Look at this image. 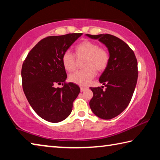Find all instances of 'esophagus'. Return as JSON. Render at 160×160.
Here are the masks:
<instances>
[{"label":"esophagus","mask_w":160,"mask_h":160,"mask_svg":"<svg viewBox=\"0 0 160 160\" xmlns=\"http://www.w3.org/2000/svg\"><path fill=\"white\" fill-rule=\"evenodd\" d=\"M87 88H85V87H80V91L81 92H84L85 90H87Z\"/></svg>","instance_id":"esophagus-1"}]
</instances>
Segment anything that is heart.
Here are the masks:
<instances>
[{"instance_id":"b5f03b06","label":"heart","mask_w":160,"mask_h":160,"mask_svg":"<svg viewBox=\"0 0 160 160\" xmlns=\"http://www.w3.org/2000/svg\"><path fill=\"white\" fill-rule=\"evenodd\" d=\"M75 55L66 51L62 56V64L65 70L72 72L76 69L78 61L82 60V70L69 75V80L76 85L86 86L97 73H102L107 68L110 61V54L107 48L100 47L98 43L84 40L75 47Z\"/></svg>"}]
</instances>
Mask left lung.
Wrapping results in <instances>:
<instances>
[{
    "label": "left lung",
    "instance_id": "8db88e82",
    "mask_svg": "<svg viewBox=\"0 0 160 160\" xmlns=\"http://www.w3.org/2000/svg\"><path fill=\"white\" fill-rule=\"evenodd\" d=\"M87 36L106 45L110 61L99 78L104 86L90 88L93 97L90 102L92 112L102 119H111L128 107L136 86L138 70L135 53L129 46L113 35L105 34Z\"/></svg>",
    "mask_w": 160,
    "mask_h": 160
}]
</instances>
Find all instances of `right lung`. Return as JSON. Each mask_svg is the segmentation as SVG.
<instances>
[{
    "instance_id": "right-lung-1",
    "label": "right lung",
    "mask_w": 160,
    "mask_h": 160,
    "mask_svg": "<svg viewBox=\"0 0 160 160\" xmlns=\"http://www.w3.org/2000/svg\"><path fill=\"white\" fill-rule=\"evenodd\" d=\"M82 33L49 36L32 48L24 61L21 75L24 93L40 117L51 123L63 121L72 112L80 92L77 85L66 82L62 56ZM62 83L63 88H55Z\"/></svg>"
}]
</instances>
